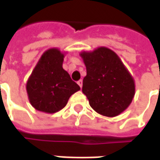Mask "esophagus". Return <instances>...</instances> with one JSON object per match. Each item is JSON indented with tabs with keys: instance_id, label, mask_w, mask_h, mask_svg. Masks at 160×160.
Wrapping results in <instances>:
<instances>
[{
	"instance_id": "34e87169",
	"label": "esophagus",
	"mask_w": 160,
	"mask_h": 160,
	"mask_svg": "<svg viewBox=\"0 0 160 160\" xmlns=\"http://www.w3.org/2000/svg\"><path fill=\"white\" fill-rule=\"evenodd\" d=\"M77 83H78V85L80 86V88H82V83H83V81H82V80H79V81H78V82H77Z\"/></svg>"
}]
</instances>
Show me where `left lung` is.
I'll list each match as a JSON object with an SVG mask.
<instances>
[{"label": "left lung", "mask_w": 160, "mask_h": 160, "mask_svg": "<svg viewBox=\"0 0 160 160\" xmlns=\"http://www.w3.org/2000/svg\"><path fill=\"white\" fill-rule=\"evenodd\" d=\"M87 68L82 92L91 108L108 117H117L130 106L135 95L133 77L112 50L99 47L80 54Z\"/></svg>", "instance_id": "left-lung-1"}]
</instances>
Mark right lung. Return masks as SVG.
I'll return each instance as SVG.
<instances>
[{
    "instance_id": "1",
    "label": "right lung",
    "mask_w": 160,
    "mask_h": 160,
    "mask_svg": "<svg viewBox=\"0 0 160 160\" xmlns=\"http://www.w3.org/2000/svg\"><path fill=\"white\" fill-rule=\"evenodd\" d=\"M64 54L57 48L43 53L26 85L30 104L39 111L53 114L66 105L79 85L62 67Z\"/></svg>"
}]
</instances>
